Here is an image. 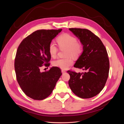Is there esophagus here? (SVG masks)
<instances>
[{"label":"esophagus","instance_id":"34e87169","mask_svg":"<svg viewBox=\"0 0 124 124\" xmlns=\"http://www.w3.org/2000/svg\"><path fill=\"white\" fill-rule=\"evenodd\" d=\"M62 74L64 73H66V71L65 70H62Z\"/></svg>","mask_w":124,"mask_h":124}]
</instances>
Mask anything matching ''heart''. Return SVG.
<instances>
[{"label":"heart","mask_w":124,"mask_h":124,"mask_svg":"<svg viewBox=\"0 0 124 124\" xmlns=\"http://www.w3.org/2000/svg\"><path fill=\"white\" fill-rule=\"evenodd\" d=\"M57 41L59 47L66 48V56L77 57L82 51L81 45L78 43L77 39L68 33H65L58 37ZM48 52L52 57H55L57 52V47L54 42H51L48 46ZM73 60L69 57L66 58H58L53 62L54 66L62 69L66 70L73 64Z\"/></svg>","instance_id":"obj_1"}]
</instances>
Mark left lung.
Returning <instances> with one entry per match:
<instances>
[{
    "mask_svg": "<svg viewBox=\"0 0 124 124\" xmlns=\"http://www.w3.org/2000/svg\"><path fill=\"white\" fill-rule=\"evenodd\" d=\"M80 40L83 52L74 67L84 70L83 73L68 71V83L71 91L81 98H90L98 95L104 88L109 72V60L102 41L88 29L69 28Z\"/></svg>",
    "mask_w": 124,
    "mask_h": 124,
    "instance_id": "8db88e82",
    "label": "left lung"
}]
</instances>
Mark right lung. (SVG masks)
<instances>
[{"mask_svg":"<svg viewBox=\"0 0 124 124\" xmlns=\"http://www.w3.org/2000/svg\"><path fill=\"white\" fill-rule=\"evenodd\" d=\"M62 31L38 30L25 38L17 48L14 62L16 79L23 92L33 99L41 100L50 96L62 76L57 67L46 72L40 70L43 65L50 66L48 46Z\"/></svg>","mask_w":124,"mask_h":124,"instance_id":"add662e5","label":"right lung"}]
</instances>
